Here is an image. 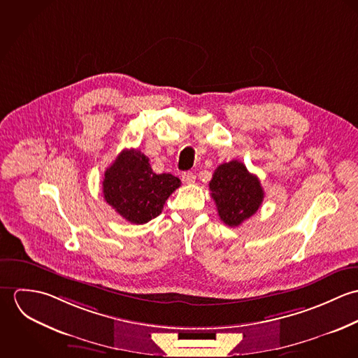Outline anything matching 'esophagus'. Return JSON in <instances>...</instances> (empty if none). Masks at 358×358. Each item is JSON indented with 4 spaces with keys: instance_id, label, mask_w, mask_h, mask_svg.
Returning a JSON list of instances; mask_svg holds the SVG:
<instances>
[{
    "instance_id": "esophagus-1",
    "label": "esophagus",
    "mask_w": 358,
    "mask_h": 358,
    "mask_svg": "<svg viewBox=\"0 0 358 358\" xmlns=\"http://www.w3.org/2000/svg\"><path fill=\"white\" fill-rule=\"evenodd\" d=\"M182 180H183L185 183H187V185H192V183H194V180H196V175H194L192 171L183 172V175H182Z\"/></svg>"
}]
</instances>
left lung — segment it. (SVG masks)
Here are the masks:
<instances>
[{
    "label": "left lung",
    "instance_id": "1",
    "mask_svg": "<svg viewBox=\"0 0 358 358\" xmlns=\"http://www.w3.org/2000/svg\"><path fill=\"white\" fill-rule=\"evenodd\" d=\"M209 190L220 220L230 227H237L250 219L264 197L257 176L237 159L224 162L215 169Z\"/></svg>",
    "mask_w": 358,
    "mask_h": 358
}]
</instances>
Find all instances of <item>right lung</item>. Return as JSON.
Listing matches in <instances>:
<instances>
[{"instance_id":"add662e5","label":"right lung","mask_w":358,"mask_h":358,"mask_svg":"<svg viewBox=\"0 0 358 358\" xmlns=\"http://www.w3.org/2000/svg\"><path fill=\"white\" fill-rule=\"evenodd\" d=\"M180 186L171 173H154L149 158L139 150H122L106 169L103 196L125 220L143 224L157 217L168 197Z\"/></svg>"}]
</instances>
